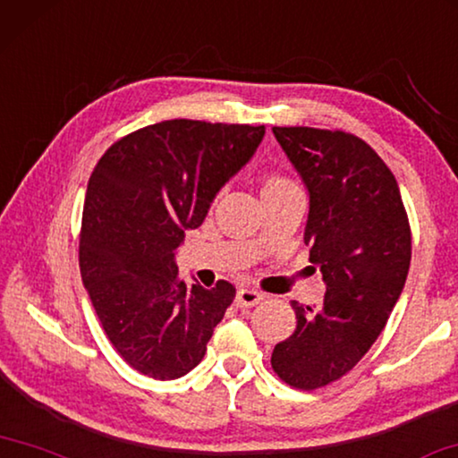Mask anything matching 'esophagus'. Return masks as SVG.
Masks as SVG:
<instances>
[{
  "label": "esophagus",
  "mask_w": 458,
  "mask_h": 458,
  "mask_svg": "<svg viewBox=\"0 0 458 458\" xmlns=\"http://www.w3.org/2000/svg\"><path fill=\"white\" fill-rule=\"evenodd\" d=\"M263 300V295H260L259 292H255V289H241V292L236 293V308H252L257 306V303Z\"/></svg>",
  "instance_id": "1"
}]
</instances>
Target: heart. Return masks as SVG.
Listing matches in <instances>:
<instances>
[{
    "label": "heart",
    "instance_id": "heart-1",
    "mask_svg": "<svg viewBox=\"0 0 458 458\" xmlns=\"http://www.w3.org/2000/svg\"><path fill=\"white\" fill-rule=\"evenodd\" d=\"M297 187L293 181H289L281 175H271L267 177L265 185H263V193H273V191H283V190H293Z\"/></svg>",
    "mask_w": 458,
    "mask_h": 458
}]
</instances>
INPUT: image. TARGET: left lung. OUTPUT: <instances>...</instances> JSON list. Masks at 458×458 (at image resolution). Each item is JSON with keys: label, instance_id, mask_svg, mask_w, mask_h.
<instances>
[{"label": "left lung", "instance_id": "left-lung-1", "mask_svg": "<svg viewBox=\"0 0 458 458\" xmlns=\"http://www.w3.org/2000/svg\"><path fill=\"white\" fill-rule=\"evenodd\" d=\"M273 134L310 195L303 242L326 293L318 308L292 301L297 326L271 365L311 391L351 371L386 328L410 271L411 234L394 173L365 140L306 126Z\"/></svg>", "mask_w": 458, "mask_h": 458}]
</instances>
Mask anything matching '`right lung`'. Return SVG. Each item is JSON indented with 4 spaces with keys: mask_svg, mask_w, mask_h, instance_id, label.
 Here are the masks:
<instances>
[{
    "mask_svg": "<svg viewBox=\"0 0 458 458\" xmlns=\"http://www.w3.org/2000/svg\"><path fill=\"white\" fill-rule=\"evenodd\" d=\"M265 126L165 120L112 144L87 183L79 267L115 351L171 381L199 365L236 289L179 279L175 252L255 155Z\"/></svg>",
    "mask_w": 458,
    "mask_h": 458,
    "instance_id": "add662e5",
    "label": "right lung"
}]
</instances>
